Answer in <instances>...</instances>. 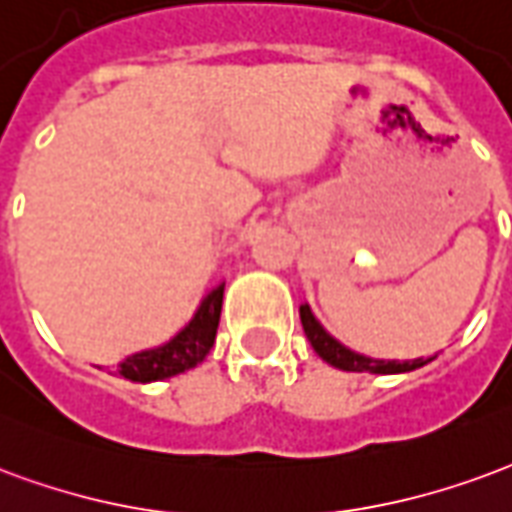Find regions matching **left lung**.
<instances>
[{"mask_svg": "<svg viewBox=\"0 0 512 512\" xmlns=\"http://www.w3.org/2000/svg\"><path fill=\"white\" fill-rule=\"evenodd\" d=\"M300 319H302V330L308 335V341L316 349V354L322 357L324 363L335 365V368H341V371H357V374H404V371H414V368H420L428 360L423 357H417V360H406V363H395V360H371V357H363V354L352 352V349H346L341 343L335 341L333 335H327L322 324L313 319V313L308 305H300Z\"/></svg>", "mask_w": 512, "mask_h": 512, "instance_id": "8db88e82", "label": "left lung"}]
</instances>
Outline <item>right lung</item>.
<instances>
[{
    "mask_svg": "<svg viewBox=\"0 0 512 512\" xmlns=\"http://www.w3.org/2000/svg\"><path fill=\"white\" fill-rule=\"evenodd\" d=\"M220 305H223V283L201 300L196 316L171 341L125 357L119 363L117 374L130 382H155V379H169L188 368H196L210 354L212 343H215Z\"/></svg>",
    "mask_w": 512,
    "mask_h": 512,
    "instance_id": "add662e5",
    "label": "right lung"
}]
</instances>
